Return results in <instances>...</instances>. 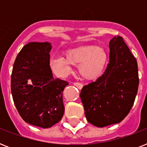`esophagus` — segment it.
Wrapping results in <instances>:
<instances>
[{"label": "esophagus", "instance_id": "obj_1", "mask_svg": "<svg viewBox=\"0 0 147 147\" xmlns=\"http://www.w3.org/2000/svg\"><path fill=\"white\" fill-rule=\"evenodd\" d=\"M73 85L78 88V89H82V87H83L82 84V83H80V82H74Z\"/></svg>", "mask_w": 147, "mask_h": 147}]
</instances>
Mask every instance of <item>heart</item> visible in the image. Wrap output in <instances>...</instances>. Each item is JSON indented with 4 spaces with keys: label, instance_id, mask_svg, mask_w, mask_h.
Segmentation results:
<instances>
[{
    "label": "heart",
    "instance_id": "b5f03b06",
    "mask_svg": "<svg viewBox=\"0 0 147 147\" xmlns=\"http://www.w3.org/2000/svg\"><path fill=\"white\" fill-rule=\"evenodd\" d=\"M65 57L58 55L51 59L50 68L55 75L65 77L71 71L72 65H78V72L84 79L94 81L100 78L107 63L105 49L94 45H86L69 49Z\"/></svg>",
    "mask_w": 147,
    "mask_h": 147
}]
</instances>
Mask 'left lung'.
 Here are the masks:
<instances>
[{
	"instance_id": "obj_1",
	"label": "left lung",
	"mask_w": 147,
	"mask_h": 147,
	"mask_svg": "<svg viewBox=\"0 0 147 147\" xmlns=\"http://www.w3.org/2000/svg\"><path fill=\"white\" fill-rule=\"evenodd\" d=\"M110 60L95 82L83 86L80 98L87 121L98 127L120 123L132 108L139 86L138 66L123 37L109 42Z\"/></svg>"
}]
</instances>
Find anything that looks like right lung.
<instances>
[{"label": "right lung", "instance_id": "add662e5", "mask_svg": "<svg viewBox=\"0 0 147 147\" xmlns=\"http://www.w3.org/2000/svg\"><path fill=\"white\" fill-rule=\"evenodd\" d=\"M49 42H29L15 59L11 93L17 111L25 122L51 127L64 114L62 92L66 81L54 78L50 68Z\"/></svg>", "mask_w": 147, "mask_h": 147}]
</instances>
